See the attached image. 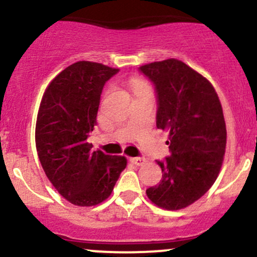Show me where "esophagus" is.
<instances>
[{
  "label": "esophagus",
  "mask_w": 257,
  "mask_h": 257,
  "mask_svg": "<svg viewBox=\"0 0 257 257\" xmlns=\"http://www.w3.org/2000/svg\"><path fill=\"white\" fill-rule=\"evenodd\" d=\"M130 161L136 165H143L146 163V159L143 158V157H134V158H131Z\"/></svg>",
  "instance_id": "esophagus-1"
}]
</instances>
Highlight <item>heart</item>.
<instances>
[{"instance_id": "b5f03b06", "label": "heart", "mask_w": 257, "mask_h": 257, "mask_svg": "<svg viewBox=\"0 0 257 257\" xmlns=\"http://www.w3.org/2000/svg\"><path fill=\"white\" fill-rule=\"evenodd\" d=\"M128 83H130V87H131V89L134 90V93L136 95L142 94V93L152 92L151 85L146 81H143L142 78H139V77H132V78H130Z\"/></svg>"}]
</instances>
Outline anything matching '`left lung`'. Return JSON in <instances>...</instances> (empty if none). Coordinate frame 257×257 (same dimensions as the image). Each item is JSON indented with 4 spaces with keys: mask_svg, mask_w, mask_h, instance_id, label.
Listing matches in <instances>:
<instances>
[{
    "mask_svg": "<svg viewBox=\"0 0 257 257\" xmlns=\"http://www.w3.org/2000/svg\"><path fill=\"white\" fill-rule=\"evenodd\" d=\"M157 90V127L169 132V150L158 185L146 194L168 211L185 208L216 181L224 159L227 128L222 104L211 82L180 60L140 67Z\"/></svg>",
    "mask_w": 257,
    "mask_h": 257,
    "instance_id": "obj_1",
    "label": "left lung"
}]
</instances>
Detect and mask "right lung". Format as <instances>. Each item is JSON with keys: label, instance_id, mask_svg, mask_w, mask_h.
<instances>
[{"label": "right lung", "instance_id": "1", "mask_svg": "<svg viewBox=\"0 0 257 257\" xmlns=\"http://www.w3.org/2000/svg\"><path fill=\"white\" fill-rule=\"evenodd\" d=\"M117 72L103 63H72L41 98L35 126L38 157L50 183L74 206L105 201L127 165L125 157L93 151L87 142L96 125L104 84Z\"/></svg>", "mask_w": 257, "mask_h": 257}]
</instances>
